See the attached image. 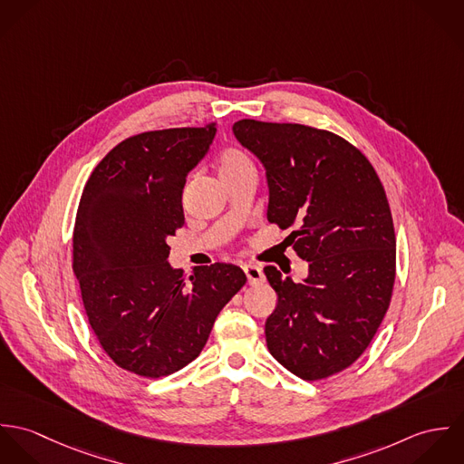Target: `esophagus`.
Segmentation results:
<instances>
[{"mask_svg": "<svg viewBox=\"0 0 464 464\" xmlns=\"http://www.w3.org/2000/svg\"><path fill=\"white\" fill-rule=\"evenodd\" d=\"M243 269H245V275H246L250 285H256V284L265 282V273H263V269H261L259 266L245 265L243 266Z\"/></svg>", "mask_w": 464, "mask_h": 464, "instance_id": "obj_1", "label": "esophagus"}]
</instances>
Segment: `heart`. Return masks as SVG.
<instances>
[{"label": "heart", "instance_id": "heart-1", "mask_svg": "<svg viewBox=\"0 0 464 464\" xmlns=\"http://www.w3.org/2000/svg\"><path fill=\"white\" fill-rule=\"evenodd\" d=\"M248 168H254L250 159L246 155H243L241 151H237V150H225L219 155L218 171H219L221 179L228 177V175H234V173H239V171L248 169Z\"/></svg>", "mask_w": 464, "mask_h": 464}]
</instances>
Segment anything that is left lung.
I'll return each mask as SVG.
<instances>
[{
    "instance_id": "1",
    "label": "left lung",
    "mask_w": 464,
    "mask_h": 464,
    "mask_svg": "<svg viewBox=\"0 0 464 464\" xmlns=\"http://www.w3.org/2000/svg\"><path fill=\"white\" fill-rule=\"evenodd\" d=\"M265 164L267 221L282 230L309 276L265 275L278 296L266 320L269 353L304 381L353 364L379 331L395 285L397 237L384 186L359 148L298 123H234ZM285 239V241H287Z\"/></svg>"
}]
</instances>
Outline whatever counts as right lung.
Returning a JSON list of instances; mask_svg holds the SVG:
<instances>
[{"mask_svg":"<svg viewBox=\"0 0 464 464\" xmlns=\"http://www.w3.org/2000/svg\"><path fill=\"white\" fill-rule=\"evenodd\" d=\"M216 123L137 133L91 173L76 210L72 271L89 325L105 353L146 379L195 361L219 311L246 284L241 267L168 263L184 225L182 189L207 153Z\"/></svg>","mask_w":464,"mask_h":464,"instance_id":"add662e5","label":"right lung"}]
</instances>
